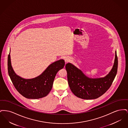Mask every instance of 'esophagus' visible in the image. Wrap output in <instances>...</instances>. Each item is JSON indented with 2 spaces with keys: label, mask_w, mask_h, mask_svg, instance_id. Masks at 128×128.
<instances>
[{
  "label": "esophagus",
  "mask_w": 128,
  "mask_h": 128,
  "mask_svg": "<svg viewBox=\"0 0 128 128\" xmlns=\"http://www.w3.org/2000/svg\"><path fill=\"white\" fill-rule=\"evenodd\" d=\"M71 60V58L70 57H66L65 58V61L66 63H68Z\"/></svg>",
  "instance_id": "obj_1"
}]
</instances>
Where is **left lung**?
Returning a JSON list of instances; mask_svg holds the SVG:
<instances>
[{
	"label": "left lung",
	"instance_id": "1",
	"mask_svg": "<svg viewBox=\"0 0 128 128\" xmlns=\"http://www.w3.org/2000/svg\"><path fill=\"white\" fill-rule=\"evenodd\" d=\"M118 60L115 51L113 66L107 75L103 77L90 78L70 63L66 64L68 85L73 94L84 99H94L101 96L110 88L116 77Z\"/></svg>",
	"mask_w": 128,
	"mask_h": 128
}]
</instances>
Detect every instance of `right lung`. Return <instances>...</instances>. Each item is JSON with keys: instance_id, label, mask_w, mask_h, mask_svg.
Returning <instances> with one entry per match:
<instances>
[{"instance_id": "1", "label": "right lung", "mask_w": 128, "mask_h": 128, "mask_svg": "<svg viewBox=\"0 0 128 128\" xmlns=\"http://www.w3.org/2000/svg\"><path fill=\"white\" fill-rule=\"evenodd\" d=\"M10 53V49L8 58V73L18 92L28 99H39L46 96L52 89L56 74L64 67V60L60 59L53 62L36 77L25 79L14 72L12 65Z\"/></svg>"}]
</instances>
